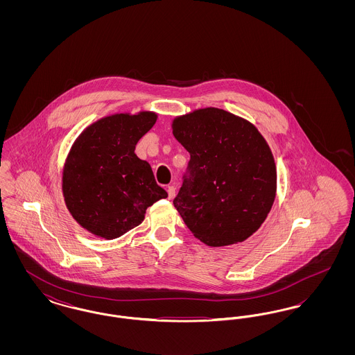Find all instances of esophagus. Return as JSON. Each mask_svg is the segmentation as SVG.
<instances>
[{"label":"esophagus","instance_id":"esophagus-1","mask_svg":"<svg viewBox=\"0 0 355 355\" xmlns=\"http://www.w3.org/2000/svg\"><path fill=\"white\" fill-rule=\"evenodd\" d=\"M168 193H169V200H173L175 197V186H168Z\"/></svg>","mask_w":355,"mask_h":355}]
</instances>
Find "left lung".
<instances>
[{
	"label": "left lung",
	"mask_w": 355,
	"mask_h": 355,
	"mask_svg": "<svg viewBox=\"0 0 355 355\" xmlns=\"http://www.w3.org/2000/svg\"><path fill=\"white\" fill-rule=\"evenodd\" d=\"M171 129L190 153L189 178L173 201L190 232L211 248L253 236L277 193V168L263 135L218 107L178 116Z\"/></svg>",
	"instance_id": "left-lung-1"
}]
</instances>
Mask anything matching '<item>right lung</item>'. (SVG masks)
<instances>
[{"label":"right lung","instance_id":"1","mask_svg":"<svg viewBox=\"0 0 355 355\" xmlns=\"http://www.w3.org/2000/svg\"><path fill=\"white\" fill-rule=\"evenodd\" d=\"M154 112L97 119L76 138L62 169V196L71 217L94 236L114 239L145 218L168 193L157 185L135 145L155 123Z\"/></svg>","mask_w":355,"mask_h":355}]
</instances>
